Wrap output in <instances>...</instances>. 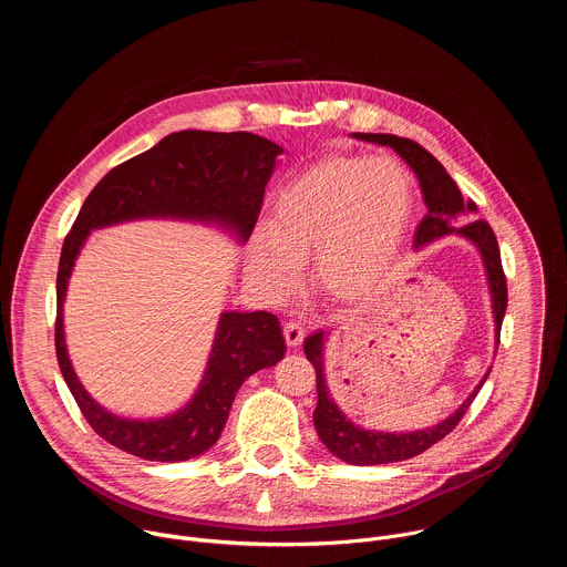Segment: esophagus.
<instances>
[{
  "label": "esophagus",
  "mask_w": 567,
  "mask_h": 567,
  "mask_svg": "<svg viewBox=\"0 0 567 567\" xmlns=\"http://www.w3.org/2000/svg\"><path fill=\"white\" fill-rule=\"evenodd\" d=\"M282 332H285V341H287L289 348L300 346V341H302V337H305V330H302V326H300L298 320H287Z\"/></svg>",
  "instance_id": "esophagus-1"
}]
</instances>
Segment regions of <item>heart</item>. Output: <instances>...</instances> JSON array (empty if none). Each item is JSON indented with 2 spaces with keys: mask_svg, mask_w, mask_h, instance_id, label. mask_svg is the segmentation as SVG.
<instances>
[{
  "mask_svg": "<svg viewBox=\"0 0 567 567\" xmlns=\"http://www.w3.org/2000/svg\"><path fill=\"white\" fill-rule=\"evenodd\" d=\"M413 204V182L396 161L322 158L278 193L269 230L254 237L249 271L271 296H287L313 258L318 289L341 300L370 296L401 254Z\"/></svg>",
  "mask_w": 567,
  "mask_h": 567,
  "instance_id": "b5f03b06",
  "label": "heart"
}]
</instances>
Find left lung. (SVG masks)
Wrapping results in <instances>:
<instances>
[{"label":"left lung","mask_w":567,"mask_h":567,"mask_svg":"<svg viewBox=\"0 0 567 567\" xmlns=\"http://www.w3.org/2000/svg\"><path fill=\"white\" fill-rule=\"evenodd\" d=\"M354 136L370 141V143L390 145L392 150H396L403 156V161H406V164L415 171V175L420 177L429 213L424 215V219L420 221V226L415 230V249L426 245V241H433L449 233L468 237L480 249V254L484 258V267H487L489 287H492V296H494L496 330L501 332L505 309H507V278L503 271L496 233L489 226V221H484V219H471V221L457 226L460 221H464L477 213L475 202L462 199L455 182L444 171V166L426 147H422L413 138H403V136H394V134H361V132ZM305 354H307V361L316 370V392H318V403L313 411L316 433L322 440V444H326L337 457H341L350 464H359V466L409 460V457L424 453L440 440H444L460 424V420L464 417V413L471 406V401L480 392L482 383L489 377V372H487V377L480 381V385L471 392V396L462 403V406L449 420H444L442 424H437L433 429L413 431V433H381V431L374 433V431H363V429L354 426L339 411L334 399L330 396L326 374H322V332H313L305 341Z\"/></svg>","instance_id":"8db88e82"}]
</instances>
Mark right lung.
<instances>
[{"label": "right lung", "instance_id": "obj_1", "mask_svg": "<svg viewBox=\"0 0 567 567\" xmlns=\"http://www.w3.org/2000/svg\"><path fill=\"white\" fill-rule=\"evenodd\" d=\"M280 152L269 138L249 132H175L112 168L80 208L58 265L55 357L80 413L116 449L156 462H182L208 451L221 435L239 385L285 357V339L269 311L221 313L204 381L186 409L145 422L107 413L73 374L62 334V298L87 233L123 219L171 215L217 219L249 237Z\"/></svg>", "mask_w": 567, "mask_h": 567}]
</instances>
